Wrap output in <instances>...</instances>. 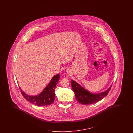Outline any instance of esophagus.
Wrapping results in <instances>:
<instances>
[{"instance_id": "esophagus-1", "label": "esophagus", "mask_w": 133, "mask_h": 133, "mask_svg": "<svg viewBox=\"0 0 133 133\" xmlns=\"http://www.w3.org/2000/svg\"><path fill=\"white\" fill-rule=\"evenodd\" d=\"M69 71H68V70H67V73H69Z\"/></svg>"}]
</instances>
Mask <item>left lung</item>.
<instances>
[{"instance_id":"obj_1","label":"left lung","mask_w":133,"mask_h":133,"mask_svg":"<svg viewBox=\"0 0 133 133\" xmlns=\"http://www.w3.org/2000/svg\"><path fill=\"white\" fill-rule=\"evenodd\" d=\"M71 84L76 99L79 103L83 105L92 104L101 101L107 96L112 87L111 85L107 90L101 93H92L74 80H71Z\"/></svg>"}]
</instances>
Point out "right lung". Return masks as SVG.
<instances>
[{
    "label": "right lung",
    "instance_id": "1",
    "mask_svg": "<svg viewBox=\"0 0 133 133\" xmlns=\"http://www.w3.org/2000/svg\"><path fill=\"white\" fill-rule=\"evenodd\" d=\"M59 74H56L52 77L48 84L41 93L36 96H30L24 92L19 87L21 93L25 98L34 104L42 106L52 104L55 100V89L59 81Z\"/></svg>",
    "mask_w": 133,
    "mask_h": 133
}]
</instances>
